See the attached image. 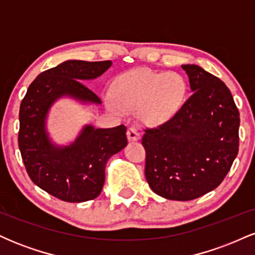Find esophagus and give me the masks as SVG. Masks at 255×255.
<instances>
[{"mask_svg":"<svg viewBox=\"0 0 255 255\" xmlns=\"http://www.w3.org/2000/svg\"><path fill=\"white\" fill-rule=\"evenodd\" d=\"M127 137L129 141H137V140L140 139V135L135 128L130 127V128H128V130H127Z\"/></svg>","mask_w":255,"mask_h":255,"instance_id":"esophagus-1","label":"esophagus"}]
</instances>
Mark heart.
<instances>
[{
    "mask_svg": "<svg viewBox=\"0 0 255 255\" xmlns=\"http://www.w3.org/2000/svg\"><path fill=\"white\" fill-rule=\"evenodd\" d=\"M115 98L105 99L108 109L137 110L147 125H160L177 113L186 96V83L176 73L134 69L120 75L114 85Z\"/></svg>",
    "mask_w": 255,
    "mask_h": 255,
    "instance_id": "b5f03b06",
    "label": "heart"
}]
</instances>
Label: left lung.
Listing matches in <instances>:
<instances>
[{"label": "left lung", "mask_w": 255, "mask_h": 255, "mask_svg": "<svg viewBox=\"0 0 255 255\" xmlns=\"http://www.w3.org/2000/svg\"><path fill=\"white\" fill-rule=\"evenodd\" d=\"M193 95L159 127L146 129L145 176L156 194L188 201L217 188L239 152L240 114L223 81L182 64Z\"/></svg>", "instance_id": "obj_1"}]
</instances>
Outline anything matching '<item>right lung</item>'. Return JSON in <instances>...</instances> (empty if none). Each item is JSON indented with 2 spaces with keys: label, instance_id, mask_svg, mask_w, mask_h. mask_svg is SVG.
<instances>
[{
  "label": "right lung",
  "instance_id": "1",
  "mask_svg": "<svg viewBox=\"0 0 255 255\" xmlns=\"http://www.w3.org/2000/svg\"><path fill=\"white\" fill-rule=\"evenodd\" d=\"M111 64V61H64L40 73L20 105L17 140L28 176L39 188L63 201L83 203L101 194L107 162L127 146V128L85 125L74 141L57 145L46 129L49 111L63 97L81 104H102L81 81L101 77Z\"/></svg>",
  "mask_w": 255,
  "mask_h": 255
}]
</instances>
